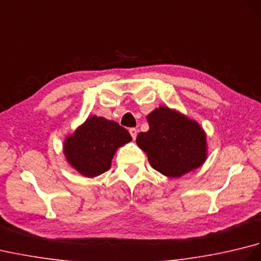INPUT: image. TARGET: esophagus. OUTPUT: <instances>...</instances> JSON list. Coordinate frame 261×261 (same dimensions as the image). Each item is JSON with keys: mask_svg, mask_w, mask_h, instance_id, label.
<instances>
[{"mask_svg": "<svg viewBox=\"0 0 261 261\" xmlns=\"http://www.w3.org/2000/svg\"><path fill=\"white\" fill-rule=\"evenodd\" d=\"M129 132H130V135H131V137H132V139H136L137 138V134H138V131H137V129H135V127H131V129L129 130Z\"/></svg>", "mask_w": 261, "mask_h": 261, "instance_id": "1", "label": "esophagus"}]
</instances>
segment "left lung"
Listing matches in <instances>:
<instances>
[{
  "mask_svg": "<svg viewBox=\"0 0 261 261\" xmlns=\"http://www.w3.org/2000/svg\"><path fill=\"white\" fill-rule=\"evenodd\" d=\"M147 120L149 130L140 132L136 141L153 169L178 178L204 164L206 135L195 120L164 105L149 113Z\"/></svg>",
  "mask_w": 261,
  "mask_h": 261,
  "instance_id": "obj_1",
  "label": "left lung"
}]
</instances>
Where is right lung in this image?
<instances>
[{"mask_svg":"<svg viewBox=\"0 0 261 261\" xmlns=\"http://www.w3.org/2000/svg\"><path fill=\"white\" fill-rule=\"evenodd\" d=\"M132 138L114 121L92 115L64 141L68 164L85 177H96L111 167L116 150Z\"/></svg>","mask_w":261,"mask_h":261,"instance_id":"1","label":"right lung"}]
</instances>
